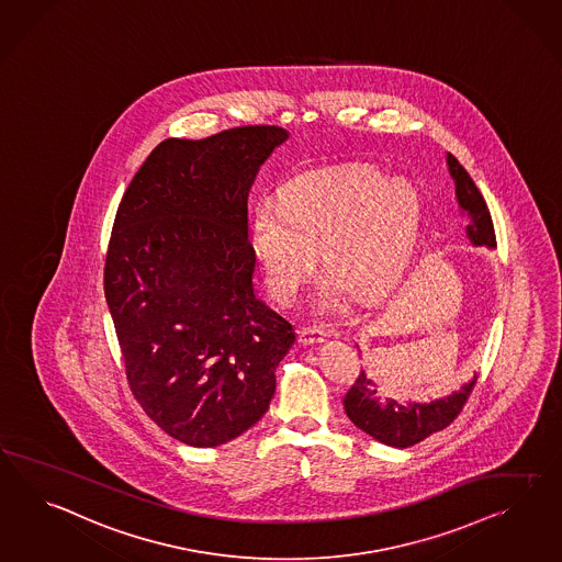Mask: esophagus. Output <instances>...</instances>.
Listing matches in <instances>:
<instances>
[{
	"instance_id": "esophagus-1",
	"label": "esophagus",
	"mask_w": 562,
	"mask_h": 562,
	"mask_svg": "<svg viewBox=\"0 0 562 562\" xmlns=\"http://www.w3.org/2000/svg\"><path fill=\"white\" fill-rule=\"evenodd\" d=\"M328 336V330L324 326H303L300 330V342L302 345H317V342H324Z\"/></svg>"
}]
</instances>
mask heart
I'll list each match as a JSON object with an SVG mask.
<instances>
[{
	"label": "heart",
	"instance_id": "b5f03b06",
	"mask_svg": "<svg viewBox=\"0 0 562 562\" xmlns=\"http://www.w3.org/2000/svg\"><path fill=\"white\" fill-rule=\"evenodd\" d=\"M419 198L403 177L345 165L300 175L281 189V203L262 202L250 243L267 285L281 303H295L317 271V248L334 271L324 307L352 291L371 300L403 273L416 240Z\"/></svg>",
	"mask_w": 562,
	"mask_h": 562
}]
</instances>
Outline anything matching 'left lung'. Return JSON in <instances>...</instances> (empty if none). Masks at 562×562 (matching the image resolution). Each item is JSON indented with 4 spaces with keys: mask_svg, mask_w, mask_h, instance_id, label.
I'll return each instance as SVG.
<instances>
[{
    "mask_svg": "<svg viewBox=\"0 0 562 562\" xmlns=\"http://www.w3.org/2000/svg\"><path fill=\"white\" fill-rule=\"evenodd\" d=\"M448 169L457 186V198L462 210H467L473 222L467 228L469 238L475 245L495 246V228L491 220L490 207L476 189L471 175L464 171L459 160L448 153ZM476 374L471 383H467L459 393H452L445 400L430 403H409L400 405L397 402H381L376 395V383L364 371H360L352 387L345 395V409L355 426L362 432L373 436L374 440L387 447L409 448L426 440L428 436L445 430L450 426L469 402L475 389Z\"/></svg>",
    "mask_w": 562,
    "mask_h": 562,
    "instance_id": "1",
    "label": "left lung"
}]
</instances>
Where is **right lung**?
<instances>
[{
    "mask_svg": "<svg viewBox=\"0 0 562 562\" xmlns=\"http://www.w3.org/2000/svg\"><path fill=\"white\" fill-rule=\"evenodd\" d=\"M288 138L238 126L162 140L117 205L103 291L134 400L175 440L220 447L255 426L295 328L252 289L246 198Z\"/></svg>",
    "mask_w": 562,
    "mask_h": 562,
    "instance_id": "1",
    "label": "right lung"
}]
</instances>
